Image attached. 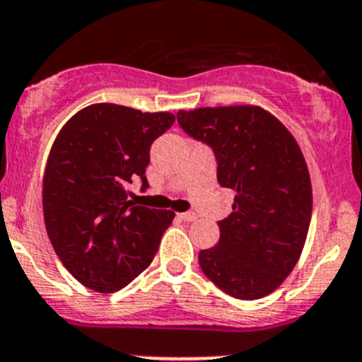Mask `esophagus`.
Masks as SVG:
<instances>
[{
    "instance_id": "34e87169",
    "label": "esophagus",
    "mask_w": 362,
    "mask_h": 362,
    "mask_svg": "<svg viewBox=\"0 0 362 362\" xmlns=\"http://www.w3.org/2000/svg\"><path fill=\"white\" fill-rule=\"evenodd\" d=\"M180 218H181V220H185V221H195L197 214L195 213H181Z\"/></svg>"
}]
</instances>
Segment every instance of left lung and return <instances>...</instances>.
Segmentation results:
<instances>
[{"instance_id":"obj_1","label":"left lung","mask_w":362,"mask_h":362,"mask_svg":"<svg viewBox=\"0 0 362 362\" xmlns=\"http://www.w3.org/2000/svg\"><path fill=\"white\" fill-rule=\"evenodd\" d=\"M177 123L209 146L216 177L235 192L218 221L220 241L199 253L200 269L232 298L276 291L301 257L311 220V181L291 132L255 105L180 110Z\"/></svg>"}]
</instances>
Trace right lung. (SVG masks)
<instances>
[{
  "instance_id": "1",
  "label": "right lung",
  "mask_w": 362,
  "mask_h": 362,
  "mask_svg": "<svg viewBox=\"0 0 362 362\" xmlns=\"http://www.w3.org/2000/svg\"><path fill=\"white\" fill-rule=\"evenodd\" d=\"M170 112L95 103L66 121L44 174V220L68 273L84 287L112 294L155 259L174 213L134 206L127 186L148 188L155 139L174 124Z\"/></svg>"
}]
</instances>
